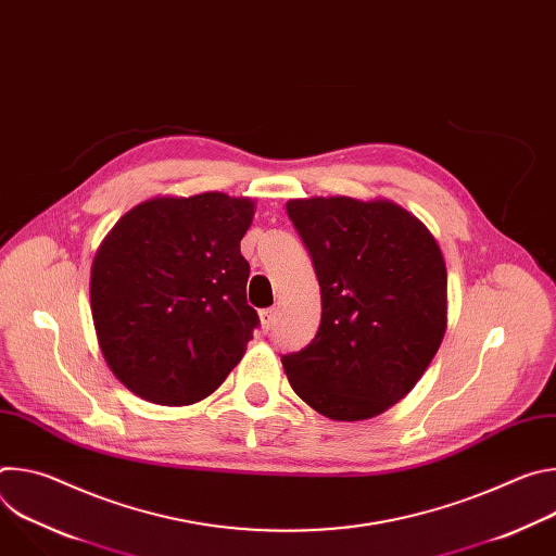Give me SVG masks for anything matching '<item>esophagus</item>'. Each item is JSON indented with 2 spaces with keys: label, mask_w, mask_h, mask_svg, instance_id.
<instances>
[{
  "label": "esophagus",
  "mask_w": 556,
  "mask_h": 556,
  "mask_svg": "<svg viewBox=\"0 0 556 556\" xmlns=\"http://www.w3.org/2000/svg\"><path fill=\"white\" fill-rule=\"evenodd\" d=\"M260 319H262V328H264V332L273 330L275 319H277V307H266V309H262V312H260Z\"/></svg>",
  "instance_id": "1"
}]
</instances>
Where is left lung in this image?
I'll list each match as a JSON object with an SVG mask.
<instances>
[{"mask_svg": "<svg viewBox=\"0 0 556 556\" xmlns=\"http://www.w3.org/2000/svg\"><path fill=\"white\" fill-rule=\"evenodd\" d=\"M321 288V326L281 356L294 393L332 420L403 401L446 332V266L429 228L389 200H290Z\"/></svg>", "mask_w": 556, "mask_h": 556, "instance_id": "8db88e82", "label": "left lung"}]
</instances>
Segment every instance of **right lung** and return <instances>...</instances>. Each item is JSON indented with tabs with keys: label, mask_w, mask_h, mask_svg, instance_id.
Instances as JSON below:
<instances>
[{
	"label": "right lung",
	"mask_w": 556,
	"mask_h": 556,
	"mask_svg": "<svg viewBox=\"0 0 556 556\" xmlns=\"http://www.w3.org/2000/svg\"><path fill=\"white\" fill-rule=\"evenodd\" d=\"M255 202L208 191L127 211L97 251L92 319L114 376L142 401L193 405L242 361L260 326L240 242Z\"/></svg>",
	"instance_id": "1"
}]
</instances>
